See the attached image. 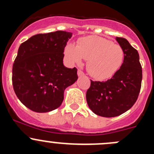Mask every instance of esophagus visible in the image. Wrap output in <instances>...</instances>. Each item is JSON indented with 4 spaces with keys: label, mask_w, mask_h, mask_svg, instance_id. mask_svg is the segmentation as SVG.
<instances>
[{
    "label": "esophagus",
    "mask_w": 154,
    "mask_h": 154,
    "mask_svg": "<svg viewBox=\"0 0 154 154\" xmlns=\"http://www.w3.org/2000/svg\"><path fill=\"white\" fill-rule=\"evenodd\" d=\"M77 75H78L79 77H83V76H85V74L81 71V70L78 69V71H77Z\"/></svg>",
    "instance_id": "34e87169"
}]
</instances>
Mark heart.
<instances>
[{
	"label": "heart",
	"mask_w": 154,
	"mask_h": 154,
	"mask_svg": "<svg viewBox=\"0 0 154 154\" xmlns=\"http://www.w3.org/2000/svg\"><path fill=\"white\" fill-rule=\"evenodd\" d=\"M68 60L74 63L87 61V71L97 80L110 78L120 69L124 62L125 51L122 46L97 35L81 38L77 46L68 44L65 50Z\"/></svg>",
	"instance_id": "b5f03b06"
}]
</instances>
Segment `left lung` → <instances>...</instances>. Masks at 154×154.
<instances>
[{
    "mask_svg": "<svg viewBox=\"0 0 154 154\" xmlns=\"http://www.w3.org/2000/svg\"><path fill=\"white\" fill-rule=\"evenodd\" d=\"M125 51L122 66L111 79L92 81L86 91L90 109L97 116H119L134 105L140 92L142 69L138 51L125 38H116Z\"/></svg>",
    "mask_w": 154,
    "mask_h": 154,
    "instance_id": "obj_1",
    "label": "left lung"
}]
</instances>
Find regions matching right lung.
<instances>
[{
    "label": "right lung",
    "mask_w": 154,
    "mask_h": 154,
    "mask_svg": "<svg viewBox=\"0 0 154 154\" xmlns=\"http://www.w3.org/2000/svg\"><path fill=\"white\" fill-rule=\"evenodd\" d=\"M71 32L36 34L21 43L12 66V86L26 107L48 112L60 106L64 91L77 80V69L63 65L64 50Z\"/></svg>",
    "instance_id": "1"
}]
</instances>
